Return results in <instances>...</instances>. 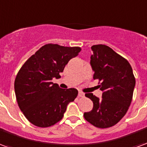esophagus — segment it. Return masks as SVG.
<instances>
[{
  "mask_svg": "<svg viewBox=\"0 0 147 147\" xmlns=\"http://www.w3.org/2000/svg\"><path fill=\"white\" fill-rule=\"evenodd\" d=\"M79 97H83L84 96V93L82 92H79Z\"/></svg>",
  "mask_w": 147,
  "mask_h": 147,
  "instance_id": "obj_1",
  "label": "esophagus"
}]
</instances>
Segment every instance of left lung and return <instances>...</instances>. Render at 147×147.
Masks as SVG:
<instances>
[{"mask_svg": "<svg viewBox=\"0 0 147 147\" xmlns=\"http://www.w3.org/2000/svg\"><path fill=\"white\" fill-rule=\"evenodd\" d=\"M91 50L93 79H98L103 93L102 99L93 93H86L85 96L93 101V107L83 115L91 125L106 129L118 123L129 110L136 79L129 61L111 47L98 44L91 47Z\"/></svg>", "mask_w": 147, "mask_h": 147, "instance_id": "left-lung-1", "label": "left lung"}]
</instances>
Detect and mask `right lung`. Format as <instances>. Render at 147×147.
Wrapping results in <instances>:
<instances>
[{"mask_svg":"<svg viewBox=\"0 0 147 147\" xmlns=\"http://www.w3.org/2000/svg\"><path fill=\"white\" fill-rule=\"evenodd\" d=\"M79 47L47 43L29 57L18 71L15 80L18 105L32 125L47 128L62 119L67 105L74 101L78 90H63L51 82L71 58L76 57Z\"/></svg>","mask_w":147,"mask_h":147,"instance_id":"1","label":"right lung"}]
</instances>
